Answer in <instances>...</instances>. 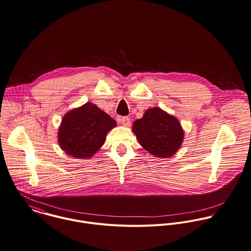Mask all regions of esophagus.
<instances>
[{"label": "esophagus", "instance_id": "esophagus-1", "mask_svg": "<svg viewBox=\"0 0 251 251\" xmlns=\"http://www.w3.org/2000/svg\"><path fill=\"white\" fill-rule=\"evenodd\" d=\"M117 119H118V122H119V123L123 124V125H124V126H126V127H129V126L131 125V120H130V118H129L128 116L118 117Z\"/></svg>", "mask_w": 251, "mask_h": 251}]
</instances>
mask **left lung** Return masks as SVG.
<instances>
[{
  "label": "left lung",
  "instance_id": "left-lung-1",
  "mask_svg": "<svg viewBox=\"0 0 251 251\" xmlns=\"http://www.w3.org/2000/svg\"><path fill=\"white\" fill-rule=\"evenodd\" d=\"M141 146L155 157H171L179 150L184 132L179 121L160 107L148 109L133 124Z\"/></svg>",
  "mask_w": 251,
  "mask_h": 251
}]
</instances>
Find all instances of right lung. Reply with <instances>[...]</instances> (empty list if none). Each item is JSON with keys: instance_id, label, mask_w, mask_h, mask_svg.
I'll use <instances>...</instances> for the list:
<instances>
[{"instance_id": "1", "label": "right lung", "mask_w": 251, "mask_h": 251, "mask_svg": "<svg viewBox=\"0 0 251 251\" xmlns=\"http://www.w3.org/2000/svg\"><path fill=\"white\" fill-rule=\"evenodd\" d=\"M116 121L93 104H85L67 112L58 130L60 148L75 158H90L104 144L106 134Z\"/></svg>"}]
</instances>
